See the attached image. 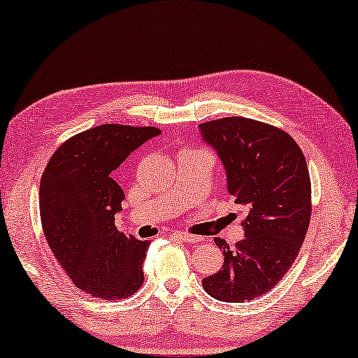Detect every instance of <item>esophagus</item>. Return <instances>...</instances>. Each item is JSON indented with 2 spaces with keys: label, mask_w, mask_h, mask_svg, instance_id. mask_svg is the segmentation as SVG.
Masks as SVG:
<instances>
[{
  "label": "esophagus",
  "mask_w": 358,
  "mask_h": 358,
  "mask_svg": "<svg viewBox=\"0 0 358 358\" xmlns=\"http://www.w3.org/2000/svg\"><path fill=\"white\" fill-rule=\"evenodd\" d=\"M173 238H178L181 241H186V243H198L203 238L199 235L186 234V231H173Z\"/></svg>",
  "instance_id": "obj_1"
}]
</instances>
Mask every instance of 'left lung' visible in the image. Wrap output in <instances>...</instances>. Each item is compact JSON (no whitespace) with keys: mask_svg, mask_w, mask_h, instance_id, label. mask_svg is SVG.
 I'll return each instance as SVG.
<instances>
[{"mask_svg":"<svg viewBox=\"0 0 358 358\" xmlns=\"http://www.w3.org/2000/svg\"><path fill=\"white\" fill-rule=\"evenodd\" d=\"M227 172V189L243 206L245 238L222 250L219 273L203 287L220 301L241 303L273 289L294 264L311 217V181L305 155L290 134L251 118L199 124Z\"/></svg>","mask_w":358,"mask_h":358,"instance_id":"1","label":"left lung"}]
</instances>
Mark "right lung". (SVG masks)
<instances>
[{
  "mask_svg": "<svg viewBox=\"0 0 358 358\" xmlns=\"http://www.w3.org/2000/svg\"><path fill=\"white\" fill-rule=\"evenodd\" d=\"M154 127L100 124L59 145L40 180V217L48 246L83 292L102 300L131 296L144 282L149 241L115 227L124 193L113 172Z\"/></svg>",
  "mask_w": 358,
  "mask_h": 358,
  "instance_id": "add662e5",
  "label": "right lung"
}]
</instances>
